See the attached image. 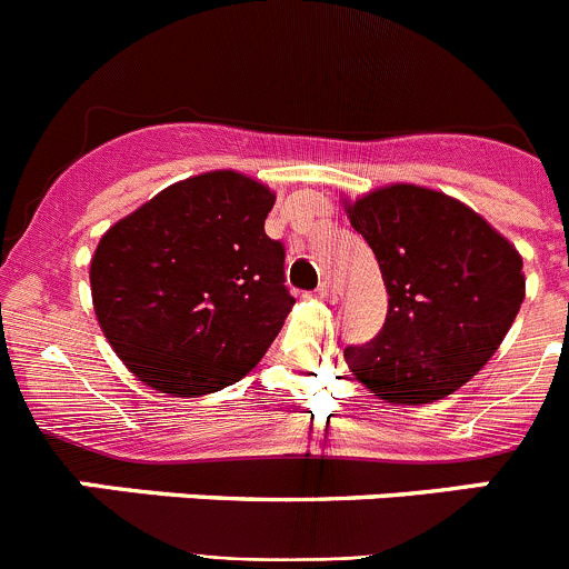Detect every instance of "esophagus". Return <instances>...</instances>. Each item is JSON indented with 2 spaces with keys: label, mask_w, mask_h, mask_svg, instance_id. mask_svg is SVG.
Masks as SVG:
<instances>
[{
  "label": "esophagus",
  "mask_w": 569,
  "mask_h": 569,
  "mask_svg": "<svg viewBox=\"0 0 569 569\" xmlns=\"http://www.w3.org/2000/svg\"><path fill=\"white\" fill-rule=\"evenodd\" d=\"M319 299L336 301V299H339V288H336V284H330V281H321V284H319Z\"/></svg>",
  "instance_id": "esophagus-1"
}]
</instances>
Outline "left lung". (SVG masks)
<instances>
[{"mask_svg": "<svg viewBox=\"0 0 569 569\" xmlns=\"http://www.w3.org/2000/svg\"><path fill=\"white\" fill-rule=\"evenodd\" d=\"M387 288L385 328L345 361L390 405L456 393L505 341L525 301L516 244L465 202L421 184H385L345 199Z\"/></svg>", "mask_w": 569, "mask_h": 569, "instance_id": "left-lung-1", "label": "left lung"}]
</instances>
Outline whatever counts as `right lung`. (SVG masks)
<instances>
[{"mask_svg":"<svg viewBox=\"0 0 569 569\" xmlns=\"http://www.w3.org/2000/svg\"><path fill=\"white\" fill-rule=\"evenodd\" d=\"M276 202L239 170L170 184L110 224L90 259L104 339L136 379L196 399L244 379L296 299L284 248L264 233Z\"/></svg>","mask_w":569,"mask_h":569,"instance_id":"add662e5","label":"right lung"}]
</instances>
